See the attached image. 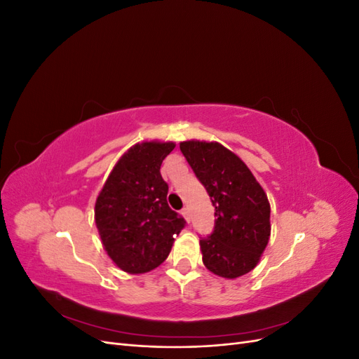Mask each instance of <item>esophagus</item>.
<instances>
[{
	"label": "esophagus",
	"mask_w": 359,
	"mask_h": 359,
	"mask_svg": "<svg viewBox=\"0 0 359 359\" xmlns=\"http://www.w3.org/2000/svg\"><path fill=\"white\" fill-rule=\"evenodd\" d=\"M181 215L184 217V219H186L187 222H190V215H189V208H184L182 211H181Z\"/></svg>",
	"instance_id": "34e87169"
}]
</instances>
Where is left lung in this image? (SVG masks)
Wrapping results in <instances>:
<instances>
[{"instance_id":"8db88e82","label":"left lung","mask_w":359,"mask_h":359,"mask_svg":"<svg viewBox=\"0 0 359 359\" xmlns=\"http://www.w3.org/2000/svg\"><path fill=\"white\" fill-rule=\"evenodd\" d=\"M180 149L214 206V232L199 243L203 265L229 280L250 273L271 235L265 190L245 163L219 142L191 139L181 142Z\"/></svg>"}]
</instances>
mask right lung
Here are the masks:
<instances>
[{
  "label": "right lung",
  "mask_w": 359,
  "mask_h": 359,
  "mask_svg": "<svg viewBox=\"0 0 359 359\" xmlns=\"http://www.w3.org/2000/svg\"><path fill=\"white\" fill-rule=\"evenodd\" d=\"M175 142H137L116 161L95 201L94 220L103 248L128 274H144L165 262L186 224L168 205L160 166Z\"/></svg>",
  "instance_id": "1"
}]
</instances>
